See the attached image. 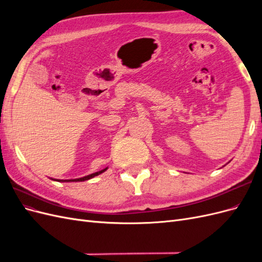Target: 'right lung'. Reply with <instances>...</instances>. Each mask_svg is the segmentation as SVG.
I'll list each match as a JSON object with an SVG mask.
<instances>
[{
	"instance_id": "obj_1",
	"label": "right lung",
	"mask_w": 262,
	"mask_h": 262,
	"mask_svg": "<svg viewBox=\"0 0 262 262\" xmlns=\"http://www.w3.org/2000/svg\"><path fill=\"white\" fill-rule=\"evenodd\" d=\"M108 169V167H106V168H104V169H101V170H99V171H96V172H94V173H91V175H87V176H84V177H81V178H76V179H53V178H50V179H52V180H54V181H60V182H76V181H85V180H89V179H91V178H94L95 176H98V175H100V173H102L104 171H106Z\"/></svg>"
}]
</instances>
